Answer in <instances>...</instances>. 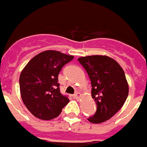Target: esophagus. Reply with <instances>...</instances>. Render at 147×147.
Wrapping results in <instances>:
<instances>
[{
  "mask_svg": "<svg viewBox=\"0 0 147 147\" xmlns=\"http://www.w3.org/2000/svg\"><path fill=\"white\" fill-rule=\"evenodd\" d=\"M81 96V93H80V92H76V94L74 95V98H76V99H78V98H80V97Z\"/></svg>",
  "mask_w": 147,
  "mask_h": 147,
  "instance_id": "34e87169",
  "label": "esophagus"
}]
</instances>
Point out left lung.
<instances>
[{
  "label": "left lung",
  "mask_w": 147,
  "mask_h": 147,
  "mask_svg": "<svg viewBox=\"0 0 147 147\" xmlns=\"http://www.w3.org/2000/svg\"><path fill=\"white\" fill-rule=\"evenodd\" d=\"M91 81V96L96 104L92 123L111 119L125 103L129 95V84L125 72L115 60L105 55L81 57L78 59Z\"/></svg>",
  "instance_id": "left-lung-1"
}]
</instances>
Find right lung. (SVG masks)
Instances as JSON below:
<instances>
[{"label": "right lung", "instance_id": "add662e5", "mask_svg": "<svg viewBox=\"0 0 147 147\" xmlns=\"http://www.w3.org/2000/svg\"><path fill=\"white\" fill-rule=\"evenodd\" d=\"M74 57L48 50L30 60L21 72L19 86L22 101L36 117L49 120L60 115L69 99L60 92L58 75Z\"/></svg>", "mask_w": 147, "mask_h": 147}]
</instances>
